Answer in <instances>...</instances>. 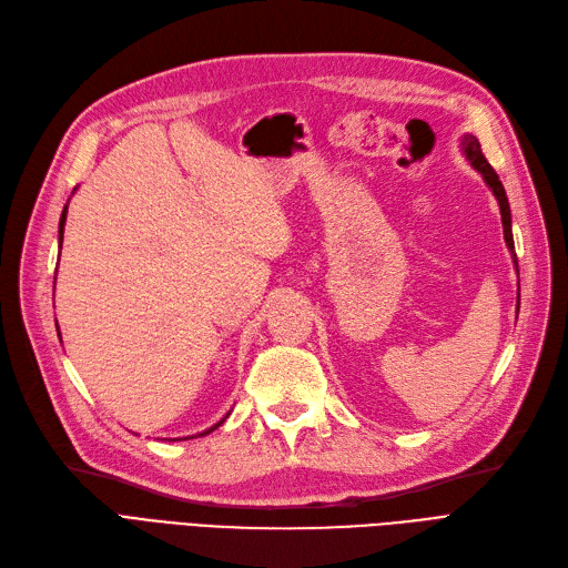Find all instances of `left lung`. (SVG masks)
I'll use <instances>...</instances> for the list:
<instances>
[{
  "label": "left lung",
  "mask_w": 568,
  "mask_h": 568,
  "mask_svg": "<svg viewBox=\"0 0 568 568\" xmlns=\"http://www.w3.org/2000/svg\"><path fill=\"white\" fill-rule=\"evenodd\" d=\"M463 152H465V158H467V162H470L479 173H481V179H484V183L491 187V192H494V197L498 200V206H500V221H503V234H505V244H507V248H510V253H513V261H515V270H517V275H519V265H517V253H515V240H513V216H510V202H507V194H505V187H503V183H500V179H498V173L494 171V166L486 162V158L481 154V145H479V141L475 139V135H470V133H465L463 135ZM517 312H519V293H517Z\"/></svg>",
  "instance_id": "8db88e82"
}]
</instances>
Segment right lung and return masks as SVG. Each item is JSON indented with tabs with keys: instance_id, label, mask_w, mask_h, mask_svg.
Wrapping results in <instances>:
<instances>
[{
	"instance_id": "add662e5",
	"label": "right lung",
	"mask_w": 568,
	"mask_h": 568,
	"mask_svg": "<svg viewBox=\"0 0 568 568\" xmlns=\"http://www.w3.org/2000/svg\"><path fill=\"white\" fill-rule=\"evenodd\" d=\"M65 216H68V206L63 209V213H61V223H58V246H63V230H65ZM55 328H58V324H55ZM58 336H61V331H58ZM227 418V416H225ZM223 418V420H225ZM223 420L221 423H216V425H213V427H209V429H204V433L202 435H209V433H213V429H216V427H221L223 425ZM200 435V437H202ZM187 439V437H185Z\"/></svg>"
}]
</instances>
